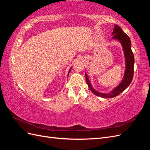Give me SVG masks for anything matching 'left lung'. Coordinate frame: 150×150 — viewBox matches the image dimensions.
I'll list each match as a JSON object with an SVG mask.
<instances>
[{"instance_id": "8db88e82", "label": "left lung", "mask_w": 150, "mask_h": 150, "mask_svg": "<svg viewBox=\"0 0 150 150\" xmlns=\"http://www.w3.org/2000/svg\"><path fill=\"white\" fill-rule=\"evenodd\" d=\"M112 39L118 40L121 44L122 49L124 51V55L125 57V71L124 73V78L119 85L113 89L109 93H99L95 90L91 84L89 80L88 74L85 72L86 80L88 87L91 91L98 96H100L104 98H111L118 96L122 91L128 87L131 84L133 78L134 73V58L133 53L131 51V43L128 35L126 34L117 25H115V28L112 33Z\"/></svg>"}]
</instances>
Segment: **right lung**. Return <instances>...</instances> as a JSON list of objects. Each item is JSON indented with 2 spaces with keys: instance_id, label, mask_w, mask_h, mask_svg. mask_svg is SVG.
<instances>
[{
  "instance_id": "1",
  "label": "right lung",
  "mask_w": 150,
  "mask_h": 150,
  "mask_svg": "<svg viewBox=\"0 0 150 150\" xmlns=\"http://www.w3.org/2000/svg\"><path fill=\"white\" fill-rule=\"evenodd\" d=\"M71 69H69V72H68V74H67V76H69V72H70V71H71Z\"/></svg>"
}]
</instances>
